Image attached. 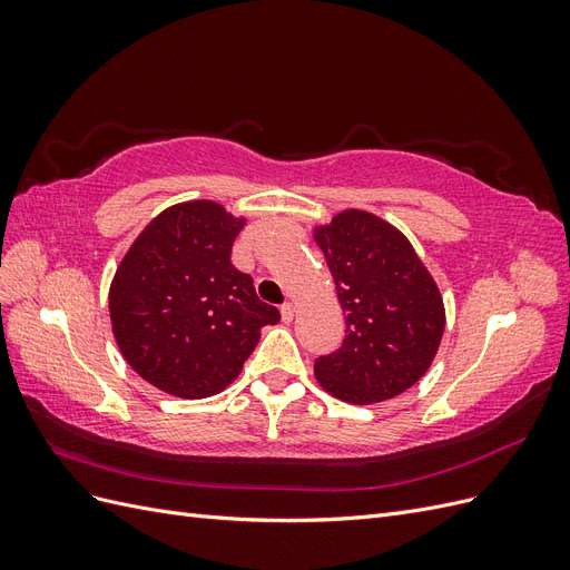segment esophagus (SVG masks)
Masks as SVG:
<instances>
[{"label":"esophagus","instance_id":"esophagus-1","mask_svg":"<svg viewBox=\"0 0 570 570\" xmlns=\"http://www.w3.org/2000/svg\"><path fill=\"white\" fill-rule=\"evenodd\" d=\"M281 316H283L285 323H289L292 318H295V306H292L289 302H285V304L281 306Z\"/></svg>","mask_w":570,"mask_h":570}]
</instances>
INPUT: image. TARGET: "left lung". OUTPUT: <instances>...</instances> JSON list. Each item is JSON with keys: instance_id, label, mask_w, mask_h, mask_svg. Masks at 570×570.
Instances as JSON below:
<instances>
[{"instance_id": "8db88e82", "label": "left lung", "mask_w": 570, "mask_h": 570, "mask_svg": "<svg viewBox=\"0 0 570 570\" xmlns=\"http://www.w3.org/2000/svg\"><path fill=\"white\" fill-rule=\"evenodd\" d=\"M344 312L340 350L318 356L325 392L350 404H375L421 381L440 347V289L409 239L366 212H342L316 228Z\"/></svg>"}]
</instances>
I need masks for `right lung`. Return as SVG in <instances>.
<instances>
[{
  "mask_svg": "<svg viewBox=\"0 0 570 570\" xmlns=\"http://www.w3.org/2000/svg\"><path fill=\"white\" fill-rule=\"evenodd\" d=\"M243 226L216 202L176 204L120 262L109 292L114 335L154 387L183 400L218 394L243 371L258 331L281 321L230 262Z\"/></svg>",
  "mask_w": 570,
  "mask_h": 570,
  "instance_id": "add662e5",
  "label": "right lung"
}]
</instances>
